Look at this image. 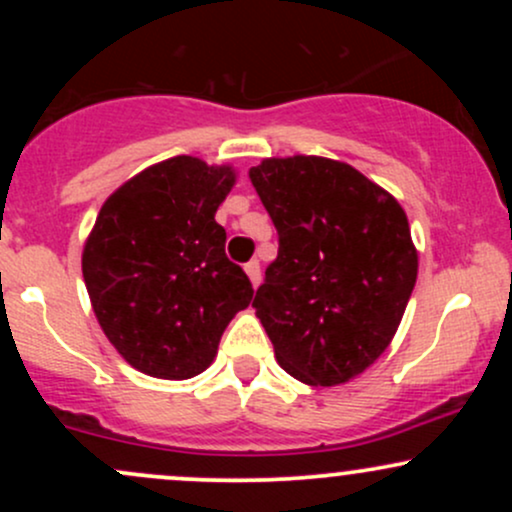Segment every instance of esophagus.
<instances>
[{"label":"esophagus","mask_w":512,"mask_h":512,"mask_svg":"<svg viewBox=\"0 0 512 512\" xmlns=\"http://www.w3.org/2000/svg\"><path fill=\"white\" fill-rule=\"evenodd\" d=\"M245 274H248V276H250V284H252V286H255V289H257V286H260V281H262V272H260V262H257V260H252V262H248V264H245Z\"/></svg>","instance_id":"obj_1"}]
</instances>
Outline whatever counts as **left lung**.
<instances>
[{"instance_id":"8db88e82","label":"left lung","mask_w":512,"mask_h":512,"mask_svg":"<svg viewBox=\"0 0 512 512\" xmlns=\"http://www.w3.org/2000/svg\"><path fill=\"white\" fill-rule=\"evenodd\" d=\"M250 180L279 233L255 315L286 373L349 383L395 337L419 274L402 204L344 161L264 158Z\"/></svg>"}]
</instances>
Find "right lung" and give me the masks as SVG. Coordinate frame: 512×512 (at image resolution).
Wrapping results in <instances>:
<instances>
[{
    "mask_svg": "<svg viewBox=\"0 0 512 512\" xmlns=\"http://www.w3.org/2000/svg\"><path fill=\"white\" fill-rule=\"evenodd\" d=\"M236 180L233 166L166 158L122 182L88 233L81 272L98 325L151 378L207 370L228 322L252 301L214 219Z\"/></svg>",
    "mask_w": 512,
    "mask_h": 512,
    "instance_id": "add662e5",
    "label": "right lung"
}]
</instances>
